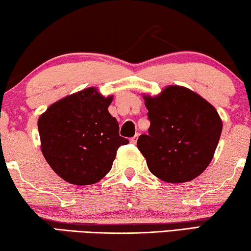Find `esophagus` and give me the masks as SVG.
Instances as JSON below:
<instances>
[{
	"label": "esophagus",
	"mask_w": 251,
	"mask_h": 251,
	"mask_svg": "<svg viewBox=\"0 0 251 251\" xmlns=\"http://www.w3.org/2000/svg\"><path fill=\"white\" fill-rule=\"evenodd\" d=\"M138 137H139V134H136V136H134V137H132L131 138V139H130V143H131V144H136L137 143V139H138Z\"/></svg>",
	"instance_id": "obj_1"
}]
</instances>
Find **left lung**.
Instances as JSON below:
<instances>
[{"mask_svg": "<svg viewBox=\"0 0 251 251\" xmlns=\"http://www.w3.org/2000/svg\"><path fill=\"white\" fill-rule=\"evenodd\" d=\"M151 121L137 146L151 172L165 182L182 183L204 172L216 151L223 123L216 108L182 86L143 95Z\"/></svg>", "mask_w": 251, "mask_h": 251, "instance_id": "8db88e82", "label": "left lung"}]
</instances>
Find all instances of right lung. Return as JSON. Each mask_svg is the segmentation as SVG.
Instances as JSON below:
<instances>
[{
  "mask_svg": "<svg viewBox=\"0 0 251 251\" xmlns=\"http://www.w3.org/2000/svg\"><path fill=\"white\" fill-rule=\"evenodd\" d=\"M112 100V95L89 87L50 105L39 117L43 155L67 182H99L110 172L119 147L129 143L120 137L117 119L108 112Z\"/></svg>",
  "mask_w": 251,
  "mask_h": 251,
  "instance_id": "right-lung-1",
  "label": "right lung"
}]
</instances>
